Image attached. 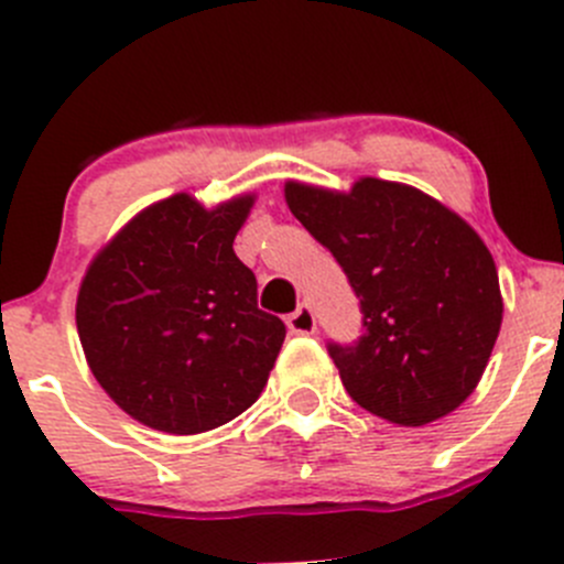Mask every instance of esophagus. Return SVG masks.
<instances>
[{
    "mask_svg": "<svg viewBox=\"0 0 564 564\" xmlns=\"http://www.w3.org/2000/svg\"><path fill=\"white\" fill-rule=\"evenodd\" d=\"M286 327L292 329L294 335H314L316 333V316L308 305H300L294 314L286 316Z\"/></svg>",
    "mask_w": 564,
    "mask_h": 564,
    "instance_id": "esophagus-1",
    "label": "esophagus"
}]
</instances>
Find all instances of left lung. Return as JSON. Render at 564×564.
Instances as JSON below:
<instances>
[{
    "instance_id": "left-lung-1",
    "label": "left lung",
    "mask_w": 564,
    "mask_h": 564,
    "mask_svg": "<svg viewBox=\"0 0 564 564\" xmlns=\"http://www.w3.org/2000/svg\"><path fill=\"white\" fill-rule=\"evenodd\" d=\"M286 204L360 300V338L327 344L351 401L406 429L458 409L502 324L497 264L477 231L417 187L377 176L349 193L286 182Z\"/></svg>"
}]
</instances>
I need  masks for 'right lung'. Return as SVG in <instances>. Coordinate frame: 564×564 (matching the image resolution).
Here are the masks:
<instances>
[{
	"label": "right lung",
	"instance_id": "right-lung-1",
	"mask_svg": "<svg viewBox=\"0 0 564 564\" xmlns=\"http://www.w3.org/2000/svg\"><path fill=\"white\" fill-rule=\"evenodd\" d=\"M250 207V193L215 209L174 193L141 209L84 275L76 327L89 368L150 429H218L275 366L286 324L256 305V275L231 248Z\"/></svg>",
	"mask_w": 564,
	"mask_h": 564
}]
</instances>
